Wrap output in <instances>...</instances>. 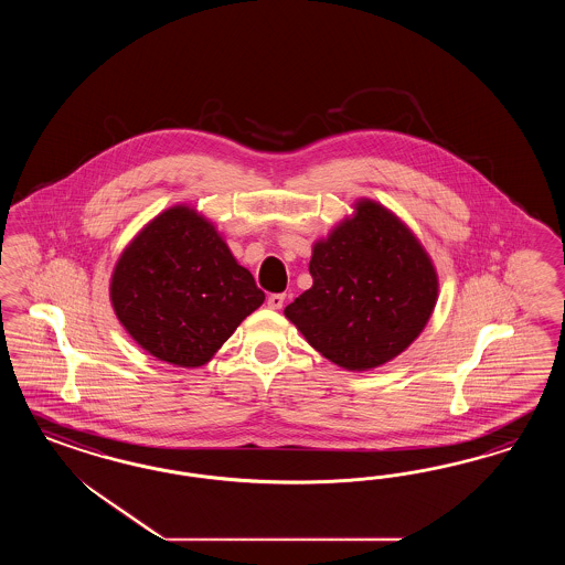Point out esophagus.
<instances>
[{
    "instance_id": "34e87169",
    "label": "esophagus",
    "mask_w": 565,
    "mask_h": 565,
    "mask_svg": "<svg viewBox=\"0 0 565 565\" xmlns=\"http://www.w3.org/2000/svg\"><path fill=\"white\" fill-rule=\"evenodd\" d=\"M284 302H286V296H284V294H271V296L267 298V307L274 308V310H279V308L284 307Z\"/></svg>"
}]
</instances>
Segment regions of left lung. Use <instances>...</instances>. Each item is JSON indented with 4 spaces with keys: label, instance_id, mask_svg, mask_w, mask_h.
<instances>
[{
    "label": "left lung",
    "instance_id": "1",
    "mask_svg": "<svg viewBox=\"0 0 565 565\" xmlns=\"http://www.w3.org/2000/svg\"><path fill=\"white\" fill-rule=\"evenodd\" d=\"M312 288L286 319L321 356L345 371H371L411 348L439 298L435 263L392 209L362 196L315 239Z\"/></svg>",
    "mask_w": 565,
    "mask_h": 565
}]
</instances>
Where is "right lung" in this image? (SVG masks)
<instances>
[{
  "label": "right lung",
  "mask_w": 565,
  "mask_h": 565,
  "mask_svg": "<svg viewBox=\"0 0 565 565\" xmlns=\"http://www.w3.org/2000/svg\"><path fill=\"white\" fill-rule=\"evenodd\" d=\"M126 333L153 359L199 369L253 315L265 294L199 209H163L126 244L109 279Z\"/></svg>",
  "instance_id": "1"
}]
</instances>
